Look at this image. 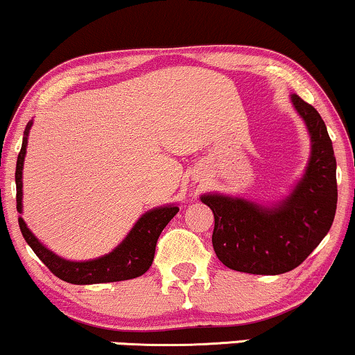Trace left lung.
Returning <instances> with one entry per match:
<instances>
[{"label":"left lung","mask_w":355,"mask_h":355,"mask_svg":"<svg viewBox=\"0 0 355 355\" xmlns=\"http://www.w3.org/2000/svg\"><path fill=\"white\" fill-rule=\"evenodd\" d=\"M311 137V156L303 178L275 205L242 198L205 194L214 212L212 245L218 260L252 275H279L303 263L321 243L338 207L336 156L327 128L313 105L291 95Z\"/></svg>","instance_id":"obj_1"}]
</instances>
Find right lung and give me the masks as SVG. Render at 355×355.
I'll return each mask as SVG.
<instances>
[{
    "label": "right lung",
    "instance_id": "obj_1",
    "mask_svg": "<svg viewBox=\"0 0 355 355\" xmlns=\"http://www.w3.org/2000/svg\"><path fill=\"white\" fill-rule=\"evenodd\" d=\"M31 125H33V121H29L24 130L23 146H21L16 163V209L19 214L23 212V166ZM178 212V205H164V207L151 209V211L143 214L138 218V222L130 230V234L126 235L123 242L118 245L115 250L103 257L95 258V260L87 261H71L60 258L34 237V234L28 229L23 217L17 218V222H19L21 234H23L26 242L39 257V260L57 278L72 284H95L123 282V279L137 278L146 273L153 263V258H155L156 242L159 239L161 232Z\"/></svg>",
    "mask_w": 355,
    "mask_h": 355
}]
</instances>
